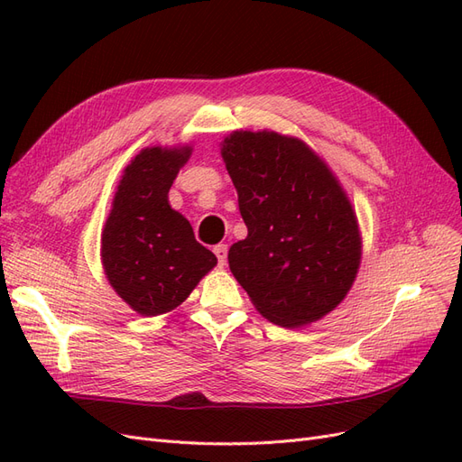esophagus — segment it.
Returning <instances> with one entry per match:
<instances>
[{
	"label": "esophagus",
	"mask_w": 462,
	"mask_h": 462,
	"mask_svg": "<svg viewBox=\"0 0 462 462\" xmlns=\"http://www.w3.org/2000/svg\"><path fill=\"white\" fill-rule=\"evenodd\" d=\"M214 253H216V256H217L219 265L223 268V265H226V262H227V245H217V246L214 248Z\"/></svg>",
	"instance_id": "34e87169"
}]
</instances>
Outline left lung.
Listing matches in <instances>:
<instances>
[{
    "mask_svg": "<svg viewBox=\"0 0 462 462\" xmlns=\"http://www.w3.org/2000/svg\"><path fill=\"white\" fill-rule=\"evenodd\" d=\"M219 146L248 229L229 248L231 273L273 324L321 319L351 291L362 258L358 219L339 179L297 136L233 131Z\"/></svg>",
    "mask_w": 462,
    "mask_h": 462,
    "instance_id": "left-lung-1",
    "label": "left lung"
}]
</instances>
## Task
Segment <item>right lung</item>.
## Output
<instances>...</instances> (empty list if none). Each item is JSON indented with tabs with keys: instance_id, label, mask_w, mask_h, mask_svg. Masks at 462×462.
Instances as JSON below:
<instances>
[{
	"instance_id": "right-lung-1",
	"label": "right lung",
	"mask_w": 462,
	"mask_h": 462,
	"mask_svg": "<svg viewBox=\"0 0 462 462\" xmlns=\"http://www.w3.org/2000/svg\"><path fill=\"white\" fill-rule=\"evenodd\" d=\"M190 153V144L138 152L123 170L102 229L100 256L107 282L146 318L175 310L217 263L167 197Z\"/></svg>"
}]
</instances>
